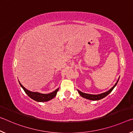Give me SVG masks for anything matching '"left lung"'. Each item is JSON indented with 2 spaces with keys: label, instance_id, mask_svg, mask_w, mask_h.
Here are the masks:
<instances>
[{
  "label": "left lung",
  "instance_id": "8db88e82",
  "mask_svg": "<svg viewBox=\"0 0 133 133\" xmlns=\"http://www.w3.org/2000/svg\"><path fill=\"white\" fill-rule=\"evenodd\" d=\"M118 80H119V78H118ZM118 80H117V82H116V84H114V86L112 87L111 89H110L109 91L105 92V93L100 94H87V93H83V92L80 91V90H77V91L78 92V93L80 94V95L82 96V97H83V98H85L88 99V100H101V99L104 98L105 97H106L108 95V94H109L110 93H111L112 90L114 89V87H116V85H117V83L118 82Z\"/></svg>",
  "mask_w": 133,
  "mask_h": 133
}]
</instances>
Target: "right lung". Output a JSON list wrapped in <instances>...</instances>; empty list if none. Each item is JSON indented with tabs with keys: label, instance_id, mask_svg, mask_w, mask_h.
<instances>
[{
	"label": "right lung",
	"instance_id": "right-lung-1",
	"mask_svg": "<svg viewBox=\"0 0 133 133\" xmlns=\"http://www.w3.org/2000/svg\"><path fill=\"white\" fill-rule=\"evenodd\" d=\"M19 84L21 85V86L22 87V89L24 90V92L28 94L29 97H30L31 98H32L33 100L39 102H48V101L51 100V99L53 98L56 96V94H57V93L58 90V88L56 89V90L51 92L50 93L42 94V93H38V92H33V91H29L28 89H26L25 87H24L20 82H19Z\"/></svg>",
	"mask_w": 133,
	"mask_h": 133
}]
</instances>
